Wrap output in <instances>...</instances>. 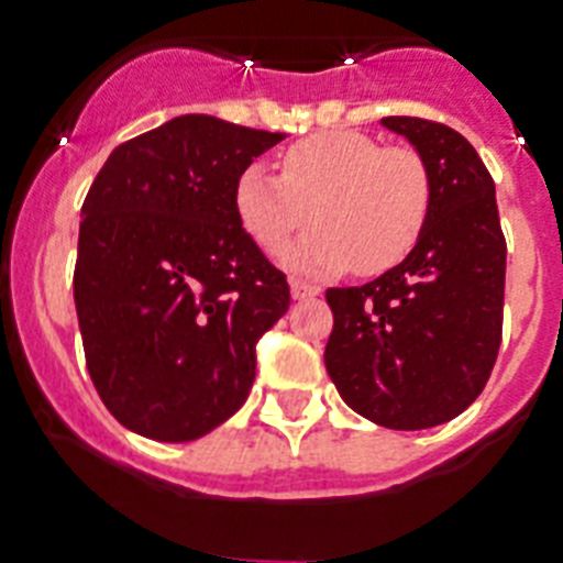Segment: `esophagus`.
<instances>
[{
	"mask_svg": "<svg viewBox=\"0 0 563 563\" xmlns=\"http://www.w3.org/2000/svg\"><path fill=\"white\" fill-rule=\"evenodd\" d=\"M320 295V286H311V283L303 280H291V297L295 300H309V297H318Z\"/></svg>",
	"mask_w": 563,
	"mask_h": 563,
	"instance_id": "obj_1",
	"label": "esophagus"
}]
</instances>
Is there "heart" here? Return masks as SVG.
Wrapping results in <instances>:
<instances>
[{
  "mask_svg": "<svg viewBox=\"0 0 563 563\" xmlns=\"http://www.w3.org/2000/svg\"><path fill=\"white\" fill-rule=\"evenodd\" d=\"M240 229L277 254L309 220L318 229L283 252L300 274L357 268L380 274L418 245L432 209V179L418 151L380 148L361 131H320L280 154V174L245 165L231 188Z\"/></svg>",
  "mask_w": 563,
  "mask_h": 563,
  "instance_id": "heart-1",
  "label": "heart"
}]
</instances>
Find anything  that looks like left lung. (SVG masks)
<instances>
[{
  "label": "left lung",
  "instance_id": "8db88e82",
  "mask_svg": "<svg viewBox=\"0 0 563 563\" xmlns=\"http://www.w3.org/2000/svg\"><path fill=\"white\" fill-rule=\"evenodd\" d=\"M427 163L432 209L404 263L366 286L329 289L325 372L354 412L429 429L484 391L504 323L507 240L478 151L441 122L384 117Z\"/></svg>",
  "mask_w": 563,
  "mask_h": 563
}]
</instances>
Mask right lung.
Returning <instances> with one entry per match:
<instances>
[{
  "label": "right lung",
  "mask_w": 563,
  "mask_h": 563,
  "mask_svg": "<svg viewBox=\"0 0 563 563\" xmlns=\"http://www.w3.org/2000/svg\"><path fill=\"white\" fill-rule=\"evenodd\" d=\"M283 134L186 113L117 145L82 202L74 303L108 412L151 441H197L238 412L289 283L231 209Z\"/></svg>",
  "instance_id": "obj_1"
}]
</instances>
